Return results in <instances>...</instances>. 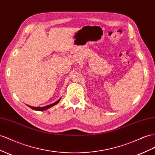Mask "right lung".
Instances as JSON below:
<instances>
[{"label": "right lung", "instance_id": "add662e5", "mask_svg": "<svg viewBox=\"0 0 155 155\" xmlns=\"http://www.w3.org/2000/svg\"><path fill=\"white\" fill-rule=\"evenodd\" d=\"M61 98L58 99L57 101H56L55 102H54L51 104H49V105H48V106H44V107H32V106H28L29 107H31V109H32V110H36V111H44L45 110H48V109L51 107L52 106L56 105V104H57L58 102H59V101L61 100Z\"/></svg>", "mask_w": 155, "mask_h": 155}]
</instances>
